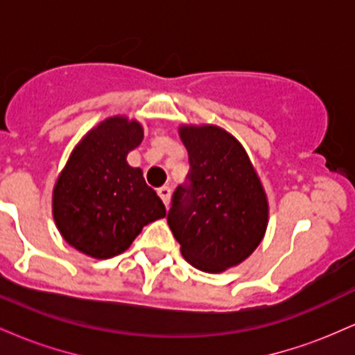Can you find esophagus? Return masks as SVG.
Instances as JSON below:
<instances>
[{
  "mask_svg": "<svg viewBox=\"0 0 355 355\" xmlns=\"http://www.w3.org/2000/svg\"><path fill=\"white\" fill-rule=\"evenodd\" d=\"M158 197L162 198V202L165 203V207H168L170 203V195H172V190L168 189V187H162V189H158Z\"/></svg>",
  "mask_w": 355,
  "mask_h": 355,
  "instance_id": "34e87169",
  "label": "esophagus"
}]
</instances>
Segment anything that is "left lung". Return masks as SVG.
Listing matches in <instances>:
<instances>
[{
  "mask_svg": "<svg viewBox=\"0 0 355 355\" xmlns=\"http://www.w3.org/2000/svg\"><path fill=\"white\" fill-rule=\"evenodd\" d=\"M190 170L166 220L183 259L217 274L259 247L268 220L267 195L243 146L215 125L180 126Z\"/></svg>",
  "mask_w": 355,
  "mask_h": 355,
  "instance_id": "obj_1",
  "label": "left lung"
}]
</instances>
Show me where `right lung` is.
Masks as SVG:
<instances>
[{
  "label": "right lung",
  "mask_w": 355,
  "mask_h": 355,
  "mask_svg": "<svg viewBox=\"0 0 355 355\" xmlns=\"http://www.w3.org/2000/svg\"><path fill=\"white\" fill-rule=\"evenodd\" d=\"M144 128L112 116L85 135L53 189V218L63 239L93 259H110L132 245L145 225L165 217V205L126 155Z\"/></svg>",
  "instance_id": "right-lung-1"
}]
</instances>
